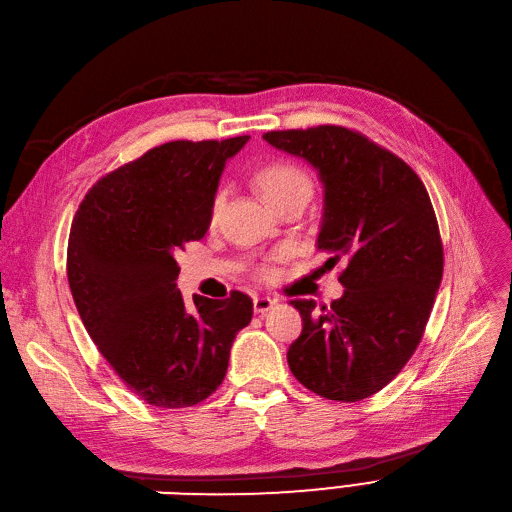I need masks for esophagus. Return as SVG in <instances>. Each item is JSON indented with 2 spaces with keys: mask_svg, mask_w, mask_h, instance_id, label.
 I'll return each mask as SVG.
<instances>
[{
  "mask_svg": "<svg viewBox=\"0 0 512 512\" xmlns=\"http://www.w3.org/2000/svg\"><path fill=\"white\" fill-rule=\"evenodd\" d=\"M278 301L272 299V297H255L253 301V309L255 314H265V311H270Z\"/></svg>",
  "mask_w": 512,
  "mask_h": 512,
  "instance_id": "esophagus-1",
  "label": "esophagus"
}]
</instances>
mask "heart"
I'll list each match as a JSON object with an SVG mask.
<instances>
[{
	"label": "heart",
	"mask_w": 512,
	"mask_h": 512,
	"mask_svg": "<svg viewBox=\"0 0 512 512\" xmlns=\"http://www.w3.org/2000/svg\"><path fill=\"white\" fill-rule=\"evenodd\" d=\"M257 184H259L261 194L265 196V201H268L270 205L291 192H301V190L309 192L307 175L301 169H297L293 165H286V163H274V165H268L265 169H261L257 175ZM224 201H226V192L219 190L211 203L213 215L219 213ZM263 274H270V270H263Z\"/></svg>",
	"instance_id": "heart-1"
}]
</instances>
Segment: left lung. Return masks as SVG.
<instances>
[{
	"label": "left lung",
	"instance_id": "obj_1",
	"mask_svg": "<svg viewBox=\"0 0 512 512\" xmlns=\"http://www.w3.org/2000/svg\"><path fill=\"white\" fill-rule=\"evenodd\" d=\"M270 146L307 161L324 188L318 249L343 259L341 299L291 301L303 318L286 360L326 399L360 402L391 383L425 332L443 249L425 184L395 154L339 125L268 131Z\"/></svg>",
	"mask_w": 512,
	"mask_h": 512
}]
</instances>
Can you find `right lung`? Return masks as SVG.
<instances>
[{"label":"right lung","instance_id":"obj_1","mask_svg":"<svg viewBox=\"0 0 512 512\" xmlns=\"http://www.w3.org/2000/svg\"><path fill=\"white\" fill-rule=\"evenodd\" d=\"M251 136L167 142L85 194L69 236L66 274L85 330L121 381L157 408H188L224 381L253 301L177 291L184 244L211 224L219 177Z\"/></svg>","mask_w":512,"mask_h":512}]
</instances>
